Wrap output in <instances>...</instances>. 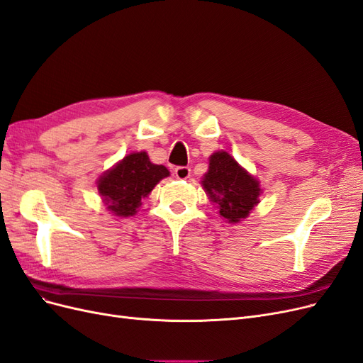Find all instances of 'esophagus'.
I'll return each instance as SVG.
<instances>
[{
    "label": "esophagus",
    "mask_w": 363,
    "mask_h": 363,
    "mask_svg": "<svg viewBox=\"0 0 363 363\" xmlns=\"http://www.w3.org/2000/svg\"><path fill=\"white\" fill-rule=\"evenodd\" d=\"M174 174H176V177L179 180H186L191 177V168L189 167H177L174 169Z\"/></svg>",
    "instance_id": "obj_1"
}]
</instances>
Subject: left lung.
I'll return each mask as SVG.
<instances>
[{
  "label": "left lung",
  "mask_w": 363,
  "mask_h": 363,
  "mask_svg": "<svg viewBox=\"0 0 363 363\" xmlns=\"http://www.w3.org/2000/svg\"><path fill=\"white\" fill-rule=\"evenodd\" d=\"M201 184L222 218L231 223L247 218L259 201V183L227 152L210 156L208 171Z\"/></svg>",
  "instance_id": "obj_1"
}]
</instances>
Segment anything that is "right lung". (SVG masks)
Here are the masks:
<instances>
[{"mask_svg": "<svg viewBox=\"0 0 363 363\" xmlns=\"http://www.w3.org/2000/svg\"><path fill=\"white\" fill-rule=\"evenodd\" d=\"M168 176L169 171L164 165L152 164L145 152L130 153L99 179L97 189L109 211L128 218L138 211L141 199Z\"/></svg>", "mask_w": 363, "mask_h": 363, "instance_id": "1", "label": "right lung"}]
</instances>
